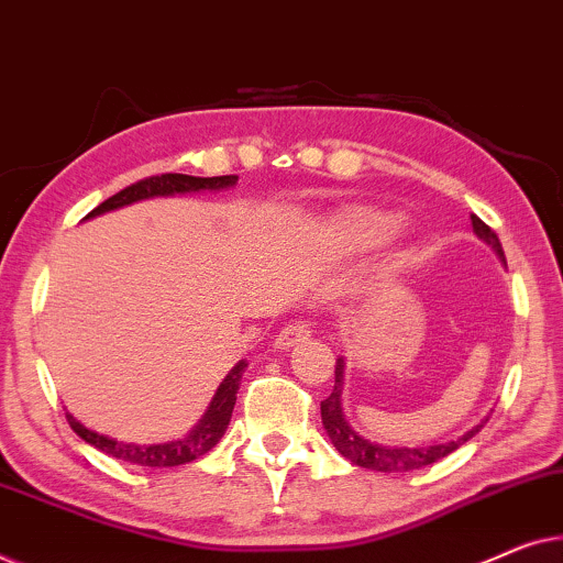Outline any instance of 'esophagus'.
Masks as SVG:
<instances>
[{
  "mask_svg": "<svg viewBox=\"0 0 563 563\" xmlns=\"http://www.w3.org/2000/svg\"><path fill=\"white\" fill-rule=\"evenodd\" d=\"M308 336H311V327L306 321H292L288 327H283L278 339H275V346L278 350H290V346L306 342Z\"/></svg>",
  "mask_w": 563,
  "mask_h": 563,
  "instance_id": "1",
  "label": "esophagus"
}]
</instances>
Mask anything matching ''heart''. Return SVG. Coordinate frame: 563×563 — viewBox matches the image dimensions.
<instances>
[{
    "instance_id": "heart-1",
    "label": "heart",
    "mask_w": 563,
    "mask_h": 563,
    "mask_svg": "<svg viewBox=\"0 0 563 563\" xmlns=\"http://www.w3.org/2000/svg\"><path fill=\"white\" fill-rule=\"evenodd\" d=\"M398 229L400 219L395 213L354 206V209L339 211L331 219L329 244L344 257H364L383 250L398 234Z\"/></svg>"
}]
</instances>
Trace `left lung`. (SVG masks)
I'll return each instance as SVG.
<instances>
[{
    "mask_svg": "<svg viewBox=\"0 0 563 563\" xmlns=\"http://www.w3.org/2000/svg\"><path fill=\"white\" fill-rule=\"evenodd\" d=\"M472 227H474V234H477L482 242H487L489 247L495 250V255L505 263L503 244L497 240L493 229H489L479 217H474V213H472ZM342 390H344V357H339L336 369H334V390H331L327 400H321V423L339 454L350 459L352 464L364 466V470H375L385 474H402V472L421 470V466H429L433 462H439V459L449 456L451 451L462 446L464 441H470L474 433H479L482 426H485V421H482L474 426L472 431H466L464 437H459L456 441L433 443V446H385V443H375L360 437V433L346 423L344 410H342Z\"/></svg>",
    "mask_w": 563,
    "mask_h": 563,
    "instance_id": "obj_1",
    "label": "left lung"
}]
</instances>
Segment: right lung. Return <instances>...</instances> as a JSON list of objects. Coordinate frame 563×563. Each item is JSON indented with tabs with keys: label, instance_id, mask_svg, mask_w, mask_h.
Here are the masks:
<instances>
[{
	"label": "right lung",
	"instance_id": "right-lung-1",
	"mask_svg": "<svg viewBox=\"0 0 563 563\" xmlns=\"http://www.w3.org/2000/svg\"><path fill=\"white\" fill-rule=\"evenodd\" d=\"M236 186V176H213V178H196V176H184V173H163V176H153L145 180H137V184L126 186L124 191L114 194L112 199L99 203L97 209L86 213V219L99 217V213L122 209V206L145 201V199H157V196H176V194H199V191H221V188ZM247 367V362H236L232 372L224 377V383L219 385L217 395H213L209 408L199 423L194 426L191 433L186 439L168 441V443H126L109 439L104 433H97L86 429L81 421H76L74 416L66 413L70 429H74L78 437L86 443H91L93 449L104 451V454L120 459L126 464L137 466H153V470H163V466H178L188 464L194 459L203 456L206 451L217 446L219 439L224 437L229 418H232L234 402H236V390L242 385V372Z\"/></svg>",
	"mask_w": 563,
	"mask_h": 563
}]
</instances>
